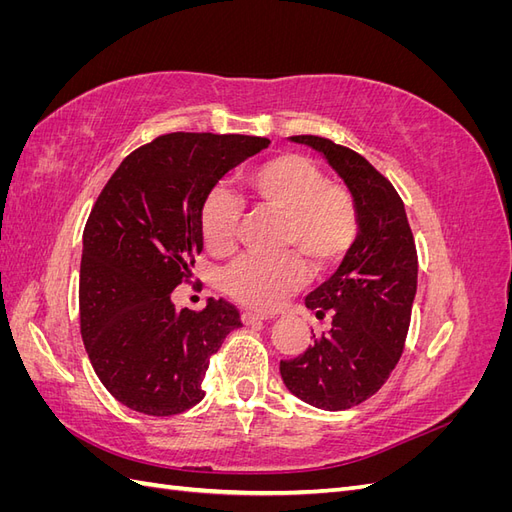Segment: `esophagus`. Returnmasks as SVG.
Here are the masks:
<instances>
[{
  "instance_id": "obj_1",
  "label": "esophagus",
  "mask_w": 512,
  "mask_h": 512,
  "mask_svg": "<svg viewBox=\"0 0 512 512\" xmlns=\"http://www.w3.org/2000/svg\"><path fill=\"white\" fill-rule=\"evenodd\" d=\"M241 320H243V324H260V322L267 320V316L256 314V312H243Z\"/></svg>"
}]
</instances>
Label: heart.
Masks as SVG:
<instances>
[{"label":"heart","instance_id":"obj_1","mask_svg":"<svg viewBox=\"0 0 512 512\" xmlns=\"http://www.w3.org/2000/svg\"><path fill=\"white\" fill-rule=\"evenodd\" d=\"M247 188L260 207L286 215L282 245L309 258L316 269L339 265L359 239V211L350 190L329 181L318 164L299 153L254 166ZM241 220V200L215 185L200 207V232L209 252L224 256L235 250ZM299 254H245L226 269L224 290L245 307L273 309L307 280Z\"/></svg>","mask_w":512,"mask_h":512}]
</instances>
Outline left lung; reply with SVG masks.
Wrapping results in <instances>:
<instances>
[{
    "mask_svg": "<svg viewBox=\"0 0 512 512\" xmlns=\"http://www.w3.org/2000/svg\"><path fill=\"white\" fill-rule=\"evenodd\" d=\"M290 141L320 151L344 179L359 211V239L305 305L331 329L297 359L282 361L288 391L322 410H348L389 380L410 327L418 258L404 200L361 153L329 138L301 134Z\"/></svg>",
    "mask_w": 512,
    "mask_h": 512,
    "instance_id": "1",
    "label": "left lung"
}]
</instances>
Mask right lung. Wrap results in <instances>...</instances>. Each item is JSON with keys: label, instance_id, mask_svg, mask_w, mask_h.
Returning a JSON list of instances; mask_svg holds the SVG:
<instances>
[{"label": "right lung", "instance_id": "right-lung-1", "mask_svg": "<svg viewBox=\"0 0 512 512\" xmlns=\"http://www.w3.org/2000/svg\"><path fill=\"white\" fill-rule=\"evenodd\" d=\"M245 134L170 132L134 149L83 230L81 335L96 376L123 406L173 416L205 397L209 359L241 327L235 305L170 301L203 252L200 207L230 168L269 147Z\"/></svg>", "mask_w": 512, "mask_h": 512}]
</instances>
